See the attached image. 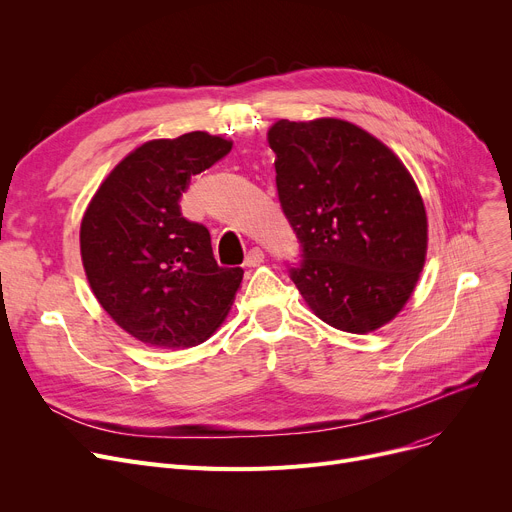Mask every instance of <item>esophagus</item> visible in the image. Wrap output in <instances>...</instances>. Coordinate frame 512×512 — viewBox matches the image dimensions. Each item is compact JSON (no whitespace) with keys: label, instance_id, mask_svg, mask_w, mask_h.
Listing matches in <instances>:
<instances>
[{"label":"esophagus","instance_id":"esophagus-1","mask_svg":"<svg viewBox=\"0 0 512 512\" xmlns=\"http://www.w3.org/2000/svg\"><path fill=\"white\" fill-rule=\"evenodd\" d=\"M263 259H265V255H263V251L261 249H251L249 253H247V259H245V265L247 267H259L261 263H263Z\"/></svg>","mask_w":512,"mask_h":512}]
</instances>
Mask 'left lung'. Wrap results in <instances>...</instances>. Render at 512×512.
<instances>
[{"label": "left lung", "mask_w": 512, "mask_h": 512, "mask_svg": "<svg viewBox=\"0 0 512 512\" xmlns=\"http://www.w3.org/2000/svg\"><path fill=\"white\" fill-rule=\"evenodd\" d=\"M267 143L282 209L303 242L290 278L307 307L342 332L386 326L411 299L427 257V213L411 172L340 118L278 120Z\"/></svg>", "instance_id": "1"}]
</instances>
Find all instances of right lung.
Returning <instances> with one entry per match:
<instances>
[{
  "instance_id": "right-lung-1",
  "label": "right lung",
  "mask_w": 512,
  "mask_h": 512,
  "mask_svg": "<svg viewBox=\"0 0 512 512\" xmlns=\"http://www.w3.org/2000/svg\"><path fill=\"white\" fill-rule=\"evenodd\" d=\"M232 141L203 130L153 139L103 178L80 222V257L99 305L153 348H191L218 330L242 282L213 259L205 226L180 213L193 174Z\"/></svg>"
}]
</instances>
